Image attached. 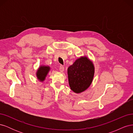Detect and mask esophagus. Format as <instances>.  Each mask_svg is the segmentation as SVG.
Wrapping results in <instances>:
<instances>
[{"label":"esophagus","mask_w":133,"mask_h":133,"mask_svg":"<svg viewBox=\"0 0 133 133\" xmlns=\"http://www.w3.org/2000/svg\"><path fill=\"white\" fill-rule=\"evenodd\" d=\"M59 70L60 72H63L64 70V68L63 65H60L59 67Z\"/></svg>","instance_id":"obj_1"}]
</instances>
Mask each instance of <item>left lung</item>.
Wrapping results in <instances>:
<instances>
[{
    "instance_id": "8db88e82",
    "label": "left lung",
    "mask_w": 133,
    "mask_h": 133,
    "mask_svg": "<svg viewBox=\"0 0 133 133\" xmlns=\"http://www.w3.org/2000/svg\"><path fill=\"white\" fill-rule=\"evenodd\" d=\"M95 67L86 56L76 59L68 68V81L70 89L76 94L86 90L93 80Z\"/></svg>"
}]
</instances>
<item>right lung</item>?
I'll use <instances>...</instances> for the list:
<instances>
[{
  "instance_id": "right-lung-1",
  "label": "right lung",
  "mask_w": 133,
  "mask_h": 133,
  "mask_svg": "<svg viewBox=\"0 0 133 133\" xmlns=\"http://www.w3.org/2000/svg\"><path fill=\"white\" fill-rule=\"evenodd\" d=\"M50 70V68L49 66L41 65L38 69L36 76L38 79L41 82H43L45 79L46 76H47L48 73Z\"/></svg>"
}]
</instances>
